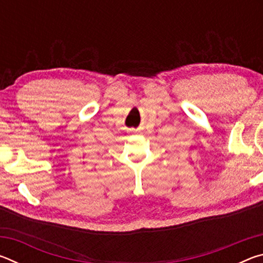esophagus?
<instances>
[{
  "label": "esophagus",
  "mask_w": 263,
  "mask_h": 263,
  "mask_svg": "<svg viewBox=\"0 0 263 263\" xmlns=\"http://www.w3.org/2000/svg\"><path fill=\"white\" fill-rule=\"evenodd\" d=\"M133 131H137V130H133Z\"/></svg>",
  "instance_id": "obj_1"
}]
</instances>
